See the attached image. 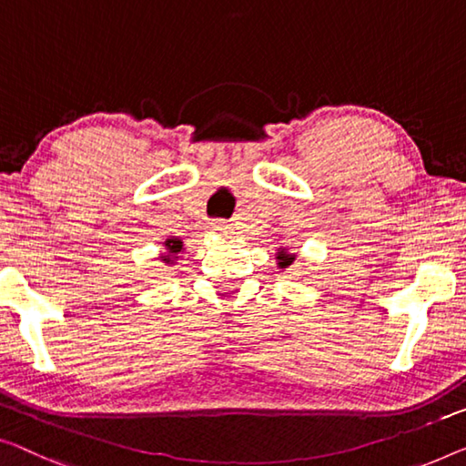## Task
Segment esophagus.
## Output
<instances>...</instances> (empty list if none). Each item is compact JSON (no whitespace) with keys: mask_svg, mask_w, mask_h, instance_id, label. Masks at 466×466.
I'll list each match as a JSON object with an SVG mask.
<instances>
[{"mask_svg":"<svg viewBox=\"0 0 466 466\" xmlns=\"http://www.w3.org/2000/svg\"><path fill=\"white\" fill-rule=\"evenodd\" d=\"M211 228H213V230H218V232H226V230H228L226 221H219V219H215V221H211Z\"/></svg>","mask_w":466,"mask_h":466,"instance_id":"1","label":"esophagus"}]
</instances>
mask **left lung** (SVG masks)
<instances>
[{"label":"left lung","mask_w":466,"mask_h":466,"mask_svg":"<svg viewBox=\"0 0 466 466\" xmlns=\"http://www.w3.org/2000/svg\"><path fill=\"white\" fill-rule=\"evenodd\" d=\"M293 261H295V255H287L284 251L278 253V266H280V268H287Z\"/></svg>","instance_id":"1"}]
</instances>
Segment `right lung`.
<instances>
[{"mask_svg": "<svg viewBox=\"0 0 466 466\" xmlns=\"http://www.w3.org/2000/svg\"><path fill=\"white\" fill-rule=\"evenodd\" d=\"M165 247H167V255L163 257V261H165V263H173V255H177V253L182 251V248H184L182 240H179V238H169V240H165Z\"/></svg>", "mask_w": 466, "mask_h": 466, "instance_id": "add662e5", "label": "right lung"}]
</instances>
